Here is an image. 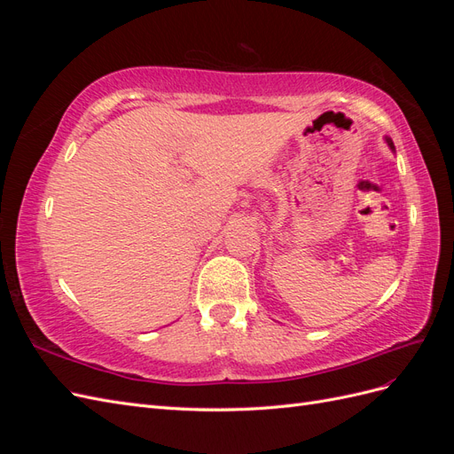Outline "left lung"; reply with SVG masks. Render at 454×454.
Masks as SVG:
<instances>
[{
    "instance_id": "1",
    "label": "left lung",
    "mask_w": 454,
    "mask_h": 454,
    "mask_svg": "<svg viewBox=\"0 0 454 454\" xmlns=\"http://www.w3.org/2000/svg\"><path fill=\"white\" fill-rule=\"evenodd\" d=\"M387 144H388V145H390V149H392V151H395V147H394V142H392V140H390V138H387Z\"/></svg>"
}]
</instances>
